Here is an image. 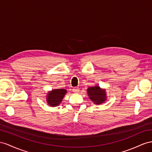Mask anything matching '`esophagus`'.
<instances>
[{
    "label": "esophagus",
    "mask_w": 152,
    "mask_h": 152,
    "mask_svg": "<svg viewBox=\"0 0 152 152\" xmlns=\"http://www.w3.org/2000/svg\"><path fill=\"white\" fill-rule=\"evenodd\" d=\"M79 91H80V88H79L78 87H74V88H72V92H74L77 93Z\"/></svg>",
    "instance_id": "obj_1"
}]
</instances>
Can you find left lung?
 <instances>
[{"mask_svg": "<svg viewBox=\"0 0 152 152\" xmlns=\"http://www.w3.org/2000/svg\"><path fill=\"white\" fill-rule=\"evenodd\" d=\"M87 92L89 98L96 104H101L106 100L105 92L102 91L98 86L89 87L87 89Z\"/></svg>", "mask_w": 152, "mask_h": 152, "instance_id": "left-lung-1", "label": "left lung"}]
</instances>
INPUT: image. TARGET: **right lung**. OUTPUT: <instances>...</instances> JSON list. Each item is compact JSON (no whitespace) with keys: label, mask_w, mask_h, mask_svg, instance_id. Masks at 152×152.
<instances>
[{"label":"right lung","mask_w":152,"mask_h":152,"mask_svg":"<svg viewBox=\"0 0 152 152\" xmlns=\"http://www.w3.org/2000/svg\"><path fill=\"white\" fill-rule=\"evenodd\" d=\"M66 92H67L66 90L63 88L54 89L49 93L48 97H47L48 104L51 107L58 106L62 101Z\"/></svg>","instance_id":"add662e5"}]
</instances>
